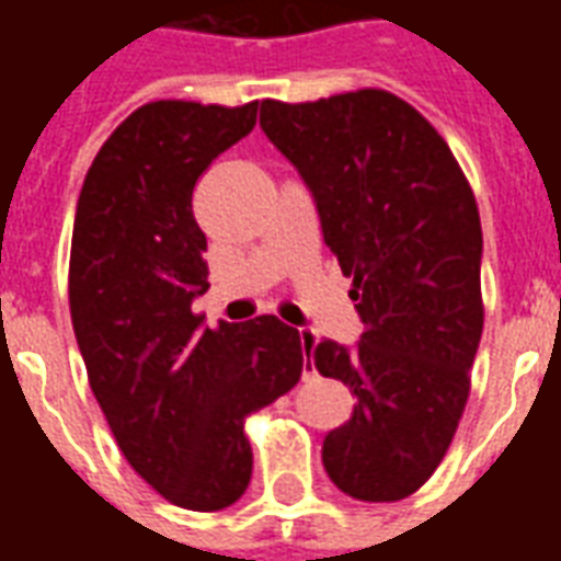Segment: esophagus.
Wrapping results in <instances>:
<instances>
[{"instance_id":"34e87169","label":"esophagus","mask_w":561,"mask_h":561,"mask_svg":"<svg viewBox=\"0 0 561 561\" xmlns=\"http://www.w3.org/2000/svg\"><path fill=\"white\" fill-rule=\"evenodd\" d=\"M300 345H304V354H312L318 345L316 330H300Z\"/></svg>"}]
</instances>
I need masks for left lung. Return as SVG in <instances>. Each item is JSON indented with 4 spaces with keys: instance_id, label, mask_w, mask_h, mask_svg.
<instances>
[{
    "instance_id": "left-lung-1",
    "label": "left lung",
    "mask_w": 561,
    "mask_h": 561,
    "mask_svg": "<svg viewBox=\"0 0 561 561\" xmlns=\"http://www.w3.org/2000/svg\"><path fill=\"white\" fill-rule=\"evenodd\" d=\"M261 128L316 195L324 243L352 279L364 336L318 342L354 393L324 469L360 502H400L445 459L483 330L481 216L445 138L388 90L261 102Z\"/></svg>"
}]
</instances>
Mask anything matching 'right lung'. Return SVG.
Masks as SVG:
<instances>
[{"label":"right lung","instance_id":"obj_1","mask_svg":"<svg viewBox=\"0 0 561 561\" xmlns=\"http://www.w3.org/2000/svg\"><path fill=\"white\" fill-rule=\"evenodd\" d=\"M255 119L257 102L138 107L87 171L71 233L68 306L92 393L131 469L188 511L245 493V417L304 373L300 333L276 316L204 328L192 312L209 288L192 192Z\"/></svg>","mask_w":561,"mask_h":561}]
</instances>
